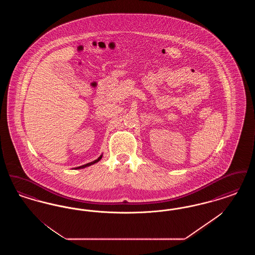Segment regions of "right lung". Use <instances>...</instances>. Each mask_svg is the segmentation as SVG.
I'll return each instance as SVG.
<instances>
[{"label":"right lung","mask_w":255,"mask_h":255,"mask_svg":"<svg viewBox=\"0 0 255 255\" xmlns=\"http://www.w3.org/2000/svg\"><path fill=\"white\" fill-rule=\"evenodd\" d=\"M102 156H103V154H101L98 158H97L96 160H94V161H92V162H89V163H86L84 165H81V166H78V167H74L73 169H83V168H85V167H88V166H91V165H93V164H95V163H97L98 162L101 158H102Z\"/></svg>","instance_id":"add662e5"}]
</instances>
